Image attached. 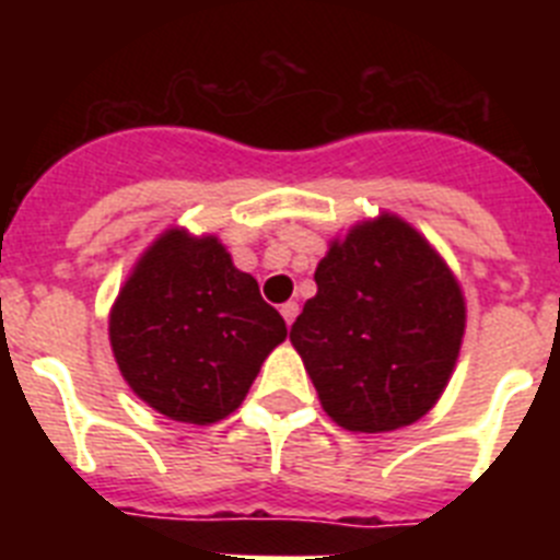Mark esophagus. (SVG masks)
I'll use <instances>...</instances> for the list:
<instances>
[{
	"instance_id": "1",
	"label": "esophagus",
	"mask_w": 560,
	"mask_h": 560,
	"mask_svg": "<svg viewBox=\"0 0 560 560\" xmlns=\"http://www.w3.org/2000/svg\"><path fill=\"white\" fill-rule=\"evenodd\" d=\"M280 314H283L285 325H294L296 314H300V305H296V303H285V305H280Z\"/></svg>"
}]
</instances>
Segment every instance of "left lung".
I'll return each mask as SVG.
<instances>
[{"instance_id": "8db88e82", "label": "left lung", "mask_w": 560, "mask_h": 560, "mask_svg": "<svg viewBox=\"0 0 560 560\" xmlns=\"http://www.w3.org/2000/svg\"><path fill=\"white\" fill-rule=\"evenodd\" d=\"M316 296L291 325L325 412L350 432H393L438 404L457 364L465 300L415 226L381 212L330 241Z\"/></svg>"}]
</instances>
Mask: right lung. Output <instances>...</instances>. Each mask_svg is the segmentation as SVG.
<instances>
[{
  "label": "right lung",
  "instance_id": "right-lung-1",
  "mask_svg": "<svg viewBox=\"0 0 560 560\" xmlns=\"http://www.w3.org/2000/svg\"><path fill=\"white\" fill-rule=\"evenodd\" d=\"M108 339L137 398L165 418L207 427L244 404L285 323L219 237L173 226L128 275Z\"/></svg>",
  "mask_w": 560,
  "mask_h": 560
}]
</instances>
